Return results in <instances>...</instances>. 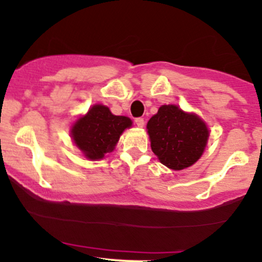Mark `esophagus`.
<instances>
[{"instance_id":"esophagus-1","label":"esophagus","mask_w":262,"mask_h":262,"mask_svg":"<svg viewBox=\"0 0 262 262\" xmlns=\"http://www.w3.org/2000/svg\"><path fill=\"white\" fill-rule=\"evenodd\" d=\"M135 124L139 128H143L144 124H145V121H144V118H135Z\"/></svg>"}]
</instances>
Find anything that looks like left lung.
Instances as JSON below:
<instances>
[{"label": "left lung", "mask_w": 262, "mask_h": 262, "mask_svg": "<svg viewBox=\"0 0 262 262\" xmlns=\"http://www.w3.org/2000/svg\"><path fill=\"white\" fill-rule=\"evenodd\" d=\"M152 152L165 166L183 170L193 165L206 148L209 132L200 117L165 104L148 122Z\"/></svg>", "instance_id": "obj_1"}]
</instances>
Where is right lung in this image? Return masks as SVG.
Returning <instances> with one entry per match:
<instances>
[{"label": "right lung", "mask_w": 262, "mask_h": 262, "mask_svg": "<svg viewBox=\"0 0 262 262\" xmlns=\"http://www.w3.org/2000/svg\"><path fill=\"white\" fill-rule=\"evenodd\" d=\"M132 125L128 117L114 116L110 108L96 104L86 116L77 119L71 135L76 146L91 160H100L112 151L124 129Z\"/></svg>", "instance_id": "1"}]
</instances>
